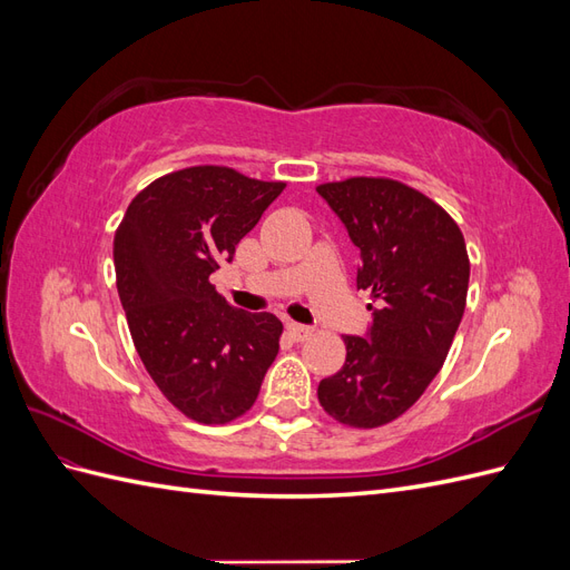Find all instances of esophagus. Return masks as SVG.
Returning <instances> with one entry per match:
<instances>
[{
  "mask_svg": "<svg viewBox=\"0 0 570 570\" xmlns=\"http://www.w3.org/2000/svg\"><path fill=\"white\" fill-rule=\"evenodd\" d=\"M287 333H289V337H292V340L302 342V340H306V337H312V335H314V327L302 325V323H287Z\"/></svg>",
  "mask_w": 570,
  "mask_h": 570,
  "instance_id": "1",
  "label": "esophagus"
}]
</instances>
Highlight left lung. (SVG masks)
Listing matches in <instances>:
<instances>
[{"label": "left lung", "mask_w": 570, "mask_h": 570, "mask_svg": "<svg viewBox=\"0 0 570 570\" xmlns=\"http://www.w3.org/2000/svg\"><path fill=\"white\" fill-rule=\"evenodd\" d=\"M361 252L356 287L371 292L366 335H344V366L318 402L352 428H377L416 404L440 373L465 308L469 252L440 204L390 178L318 185Z\"/></svg>", "instance_id": "obj_1"}]
</instances>
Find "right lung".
Segmentation results:
<instances>
[{"label": "right lung", "instance_id": "1", "mask_svg": "<svg viewBox=\"0 0 570 570\" xmlns=\"http://www.w3.org/2000/svg\"><path fill=\"white\" fill-rule=\"evenodd\" d=\"M285 189L226 166H193L147 185L114 237L116 287L135 350L187 419L228 423L256 402L281 350L273 314L233 308L212 273Z\"/></svg>", "mask_w": 570, "mask_h": 570}]
</instances>
